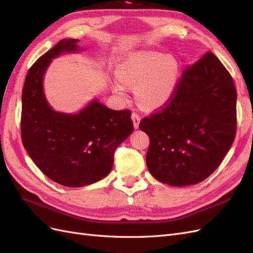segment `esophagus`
Here are the masks:
<instances>
[{
	"mask_svg": "<svg viewBox=\"0 0 253 253\" xmlns=\"http://www.w3.org/2000/svg\"><path fill=\"white\" fill-rule=\"evenodd\" d=\"M131 118H132V121H133V126L135 129H137L139 127V122H140V118L137 114H132V116H131Z\"/></svg>",
	"mask_w": 253,
	"mask_h": 253,
	"instance_id": "1",
	"label": "esophagus"
}]
</instances>
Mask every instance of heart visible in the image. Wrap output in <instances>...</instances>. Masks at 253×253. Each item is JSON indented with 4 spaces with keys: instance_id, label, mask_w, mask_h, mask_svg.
<instances>
[{
    "instance_id": "heart-1",
    "label": "heart",
    "mask_w": 253,
    "mask_h": 253,
    "mask_svg": "<svg viewBox=\"0 0 253 253\" xmlns=\"http://www.w3.org/2000/svg\"><path fill=\"white\" fill-rule=\"evenodd\" d=\"M119 82L112 83L113 92L122 99L127 97V87H135L138 104L148 111L167 105L177 90L180 65L171 54L152 50L127 53L117 66Z\"/></svg>"
}]
</instances>
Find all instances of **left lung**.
Listing matches in <instances>:
<instances>
[{"label":"left lung","instance_id":"obj_1","mask_svg":"<svg viewBox=\"0 0 253 253\" xmlns=\"http://www.w3.org/2000/svg\"><path fill=\"white\" fill-rule=\"evenodd\" d=\"M236 104L232 76L212 52L188 65L169 105L139 124L153 177L182 187L213 173L235 139Z\"/></svg>","mask_w":253,"mask_h":253}]
</instances>
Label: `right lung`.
<instances>
[{"label":"right lung","mask_w":253,"mask_h":253,"mask_svg":"<svg viewBox=\"0 0 253 253\" xmlns=\"http://www.w3.org/2000/svg\"><path fill=\"white\" fill-rule=\"evenodd\" d=\"M79 39H62L30 68L21 95V139L30 157L47 177L66 187L103 179L114 153L133 131L130 111H114L95 98L80 112H57L43 87L53 59L82 51Z\"/></svg>","instance_id":"1"}]
</instances>
